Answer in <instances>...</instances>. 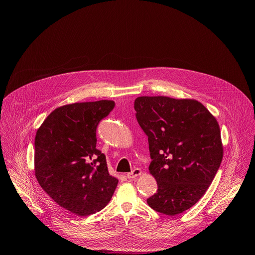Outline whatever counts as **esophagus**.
<instances>
[{
  "label": "esophagus",
  "mask_w": 255,
  "mask_h": 255,
  "mask_svg": "<svg viewBox=\"0 0 255 255\" xmlns=\"http://www.w3.org/2000/svg\"><path fill=\"white\" fill-rule=\"evenodd\" d=\"M141 173H142V171H141L140 168H135V169L132 170L131 172L127 173V177L130 178V179H134V178H136L137 176H139Z\"/></svg>",
  "instance_id": "obj_1"
}]
</instances>
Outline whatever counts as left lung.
Masks as SVG:
<instances>
[{
    "label": "left lung",
    "mask_w": 255,
    "mask_h": 255,
    "mask_svg": "<svg viewBox=\"0 0 255 255\" xmlns=\"http://www.w3.org/2000/svg\"><path fill=\"white\" fill-rule=\"evenodd\" d=\"M134 109L148 137V169L158 188L147 204L168 216L183 213L204 196L221 164L219 124L194 99L143 96Z\"/></svg>",
    "instance_id": "obj_1"
}]
</instances>
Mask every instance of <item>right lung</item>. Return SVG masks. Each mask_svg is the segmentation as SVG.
Returning <instances> with one entry per match:
<instances>
[{"mask_svg": "<svg viewBox=\"0 0 255 255\" xmlns=\"http://www.w3.org/2000/svg\"><path fill=\"white\" fill-rule=\"evenodd\" d=\"M114 106L101 100L58 107L36 132L35 176L57 205L78 216L105 208L118 185L96 148L97 126Z\"/></svg>", "mask_w": 255, "mask_h": 255, "instance_id": "add662e5", "label": "right lung"}]
</instances>
